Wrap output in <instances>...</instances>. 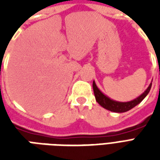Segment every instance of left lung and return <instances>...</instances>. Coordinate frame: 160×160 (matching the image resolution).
Segmentation results:
<instances>
[{"instance_id":"obj_1","label":"left lung","mask_w":160,"mask_h":160,"mask_svg":"<svg viewBox=\"0 0 160 160\" xmlns=\"http://www.w3.org/2000/svg\"><path fill=\"white\" fill-rule=\"evenodd\" d=\"M152 83L149 85V87H148V89L145 91L143 93L141 94L140 97H138L137 98H135L134 100H132L130 102H126V103H122V102H117L109 98L106 97L105 95L101 92L99 89L98 88L96 84L93 81L92 83V87H93V92L95 98H96V101L98 104H100L102 107H104L106 110L113 111V112H118V113H122V112H125L131 110L132 108H134V106H136L138 104H140L141 101L143 100L145 97L148 94V92H150L151 89Z\"/></svg>"}]
</instances>
